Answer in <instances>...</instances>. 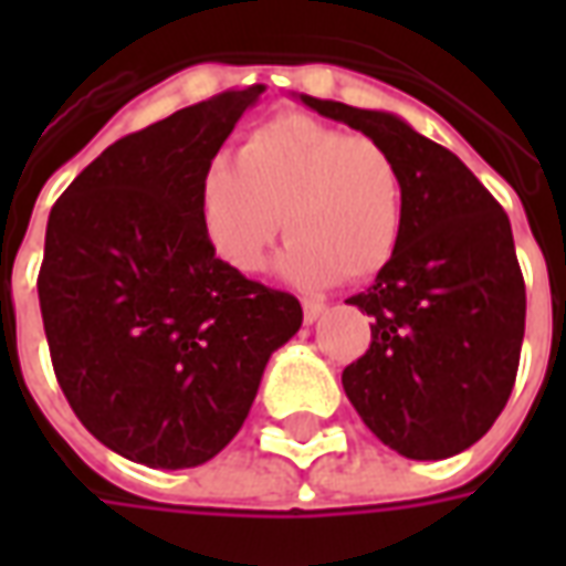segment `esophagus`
Instances as JSON below:
<instances>
[{"mask_svg":"<svg viewBox=\"0 0 566 566\" xmlns=\"http://www.w3.org/2000/svg\"><path fill=\"white\" fill-rule=\"evenodd\" d=\"M324 308H327V303H321V300H303V318H306V324L318 321L324 315Z\"/></svg>","mask_w":566,"mask_h":566,"instance_id":"1","label":"esophagus"}]
</instances>
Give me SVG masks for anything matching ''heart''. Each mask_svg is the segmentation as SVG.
Returning a JSON list of instances; mask_svg holds the SVG:
<instances>
[{
    "label": "heart",
    "instance_id": "heart-1",
    "mask_svg": "<svg viewBox=\"0 0 566 566\" xmlns=\"http://www.w3.org/2000/svg\"><path fill=\"white\" fill-rule=\"evenodd\" d=\"M199 218L214 254L235 272L263 266L284 221L291 242L279 272L315 291L388 266L400 242L403 181L379 142L282 115L251 129L233 163L206 169Z\"/></svg>",
    "mask_w": 566,
    "mask_h": 566
}]
</instances>
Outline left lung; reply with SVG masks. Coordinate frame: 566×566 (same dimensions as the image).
<instances>
[{"instance_id": "1", "label": "left lung", "mask_w": 566, "mask_h": 566, "mask_svg": "<svg viewBox=\"0 0 566 566\" xmlns=\"http://www.w3.org/2000/svg\"><path fill=\"white\" fill-rule=\"evenodd\" d=\"M379 142L400 169V242L376 284L348 296L373 324L343 388L376 437L442 461L485 437L510 400L524 339V279L506 211L449 148L391 112L300 96Z\"/></svg>"}]
</instances>
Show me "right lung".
<instances>
[{
    "label": "right lung",
    "mask_w": 566,
    "mask_h": 566,
    "mask_svg": "<svg viewBox=\"0 0 566 566\" xmlns=\"http://www.w3.org/2000/svg\"><path fill=\"white\" fill-rule=\"evenodd\" d=\"M263 84L129 133L56 199L39 272L60 388L129 461L185 470L239 433L266 360L303 324L300 300L214 258L202 175Z\"/></svg>",
    "instance_id": "add662e5"
}]
</instances>
